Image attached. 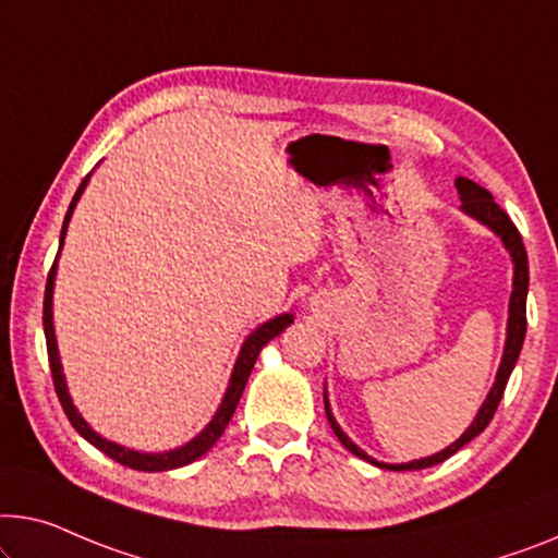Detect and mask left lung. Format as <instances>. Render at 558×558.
Returning <instances> with one entry per match:
<instances>
[{"instance_id":"obj_1","label":"left lung","mask_w":558,"mask_h":558,"mask_svg":"<svg viewBox=\"0 0 558 558\" xmlns=\"http://www.w3.org/2000/svg\"><path fill=\"white\" fill-rule=\"evenodd\" d=\"M456 190H459V195L463 199V213H469L471 218H476L484 222V226L492 228L498 238L504 240L506 251L511 253L513 257V290H511V303H509V330H506V351H504V361L498 365V373H496V384L492 388V393L481 405V411L476 415V421L471 423L469 430L451 444L444 451L436 453V456H428V459H421V461H411V463H398V465H390V463H378L373 461L368 453L361 451L359 446L353 444L351 438H348L340 426L332 418V413L328 409V398H326V415H328V423L332 428V434L338 436L340 444H343L348 451L353 456H359V459H365L371 463L380 465V469H388V471H418V469H428V465H436L440 461H446L448 456H453L459 448H463L469 444L471 438H476L481 430H484L488 423H492L494 413L498 409V403H501L504 398V390L506 384H509V376L513 371V365L519 361V353H521V345H523V338H526V293H529V257H526V247H523V240H521V232L513 226L509 215L501 210V205L496 203L494 195L488 193L486 187L476 185V182L469 180V178H456Z\"/></svg>"}]
</instances>
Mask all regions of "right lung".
<instances>
[{"label":"right lung","instance_id":"right-lung-1","mask_svg":"<svg viewBox=\"0 0 558 558\" xmlns=\"http://www.w3.org/2000/svg\"><path fill=\"white\" fill-rule=\"evenodd\" d=\"M87 180H89V174H87L85 180H82V185L77 187V193H74L72 203H70V210H66V215H64L60 247L64 243L66 222H70V218H72L74 203H77V199H80L82 190H85V185H87ZM54 268H57V263L52 265V270H49V276H47L45 311H41V323H45L47 355H49V368H52V384H54V390H57V398H60V403H62V409L66 413V418H70L74 430H77L82 438H87L89 444H93L95 448H99V451H102V453L110 456V459H114V461L122 463V465H128V469H135V471H170V469H180V465L193 463V461L199 459V456H205L207 451H210V448L215 446V440L222 436V430H226V426H228L230 418H232V413H235V409H238V401H240V396H243L247 378H251V371H253V365L257 361V353L263 351V345L268 343V340L276 338L278 332H282V330L290 326V323H293V315L286 313V315H278V318L268 320V323H263L260 328H257L255 332H251V336H247V340L243 343V351H240V355H238L235 371H232L228 393H226V398H222V403H220L218 413H215V418L207 423L205 430L197 438H193V440H190V444H185L182 448H174V451H168V453L130 451V448L118 446V444H112V440L97 436L95 430L87 426L85 418H82V415L77 413V409H74L72 398H70V393H66L64 376H62V365H60V353H57V340H54V328H52Z\"/></svg>","mask_w":558,"mask_h":558}]
</instances>
